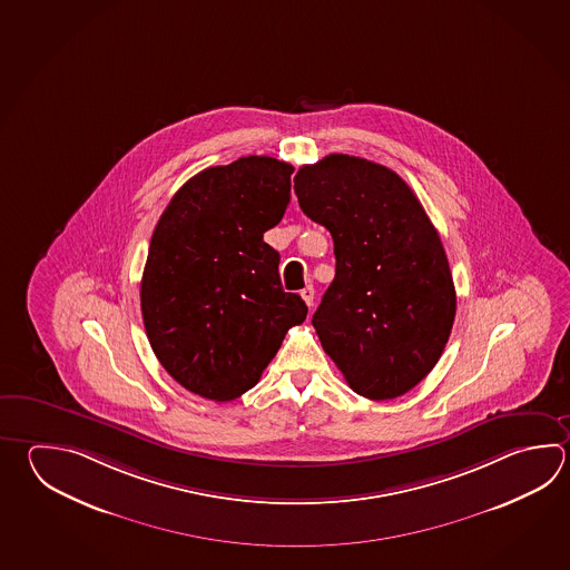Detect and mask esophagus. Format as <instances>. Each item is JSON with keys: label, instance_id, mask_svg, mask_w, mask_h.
Wrapping results in <instances>:
<instances>
[{"label": "esophagus", "instance_id": "34e87169", "mask_svg": "<svg viewBox=\"0 0 570 570\" xmlns=\"http://www.w3.org/2000/svg\"><path fill=\"white\" fill-rule=\"evenodd\" d=\"M301 296L304 298V302L308 304V306H314V288H312V286L302 288Z\"/></svg>", "mask_w": 570, "mask_h": 570}]
</instances>
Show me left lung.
I'll return each instance as SVG.
<instances>
[{"label":"left lung","instance_id":"1","mask_svg":"<svg viewBox=\"0 0 570 570\" xmlns=\"http://www.w3.org/2000/svg\"><path fill=\"white\" fill-rule=\"evenodd\" d=\"M294 194L334 242L336 274L312 316L324 353L358 395H405L438 365L455 318L438 229L397 173L361 157L304 165Z\"/></svg>","mask_w":570,"mask_h":570}]
</instances>
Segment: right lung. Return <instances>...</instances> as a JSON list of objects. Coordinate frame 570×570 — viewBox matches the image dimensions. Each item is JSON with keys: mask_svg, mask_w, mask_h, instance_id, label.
I'll return each instance as SVG.
<instances>
[{"mask_svg": "<svg viewBox=\"0 0 570 570\" xmlns=\"http://www.w3.org/2000/svg\"><path fill=\"white\" fill-rule=\"evenodd\" d=\"M294 167L249 155L183 185L150 237L140 312L150 348L199 397L254 387L308 308L282 291L279 254L264 242L291 204Z\"/></svg>", "mask_w": 570, "mask_h": 570, "instance_id": "right-lung-1", "label": "right lung"}]
</instances>
